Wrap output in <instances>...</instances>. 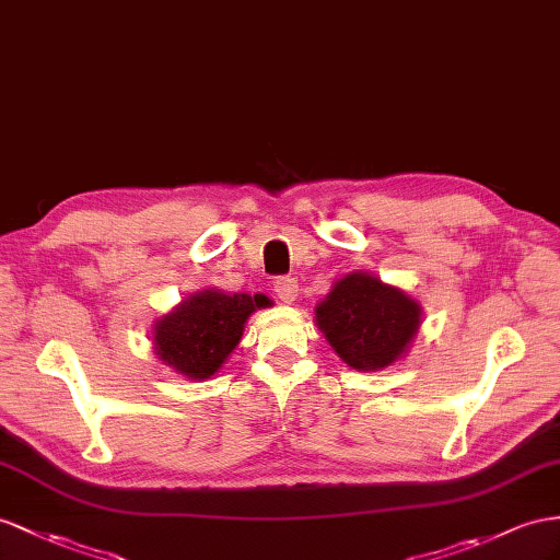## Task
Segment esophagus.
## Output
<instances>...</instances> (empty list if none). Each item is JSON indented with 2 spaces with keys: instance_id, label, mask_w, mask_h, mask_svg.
Masks as SVG:
<instances>
[{
  "instance_id": "esophagus-1",
  "label": "esophagus",
  "mask_w": 560,
  "mask_h": 560,
  "mask_svg": "<svg viewBox=\"0 0 560 560\" xmlns=\"http://www.w3.org/2000/svg\"><path fill=\"white\" fill-rule=\"evenodd\" d=\"M298 281L295 279H291V277H281V279H277L275 281V293L281 298V303H285V305H291L293 300L298 298Z\"/></svg>"
}]
</instances>
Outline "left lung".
Returning a JSON list of instances; mask_svg holds the SVG:
<instances>
[{
    "instance_id": "8db88e82",
    "label": "left lung",
    "mask_w": 560,
    "mask_h": 560,
    "mask_svg": "<svg viewBox=\"0 0 560 560\" xmlns=\"http://www.w3.org/2000/svg\"><path fill=\"white\" fill-rule=\"evenodd\" d=\"M314 322L348 366L381 371L405 360L423 324V307L399 285L357 269L334 281L314 307Z\"/></svg>"
}]
</instances>
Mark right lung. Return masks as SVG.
I'll use <instances>...</instances> for the list:
<instances>
[{
  "label": "right lung",
  "mask_w": 560,
  "mask_h": 560,
  "mask_svg": "<svg viewBox=\"0 0 560 560\" xmlns=\"http://www.w3.org/2000/svg\"><path fill=\"white\" fill-rule=\"evenodd\" d=\"M267 305L262 293L203 289L186 295L151 326L158 362L189 381L214 376L236 350L250 314Z\"/></svg>",
  "instance_id": "obj_1"
}]
</instances>
